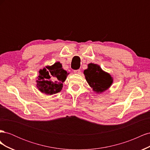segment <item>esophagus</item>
I'll return each instance as SVG.
<instances>
[{
    "mask_svg": "<svg viewBox=\"0 0 150 150\" xmlns=\"http://www.w3.org/2000/svg\"><path fill=\"white\" fill-rule=\"evenodd\" d=\"M81 72V70L80 69H77V70H74V74H79Z\"/></svg>",
    "mask_w": 150,
    "mask_h": 150,
    "instance_id": "obj_1",
    "label": "esophagus"
}]
</instances>
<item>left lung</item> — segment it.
<instances>
[{
  "label": "left lung",
  "mask_w": 150,
  "mask_h": 150,
  "mask_svg": "<svg viewBox=\"0 0 150 150\" xmlns=\"http://www.w3.org/2000/svg\"><path fill=\"white\" fill-rule=\"evenodd\" d=\"M84 74L90 87L96 93L104 92L110 88L113 83L111 76L94 63H89L87 69L84 71Z\"/></svg>",
  "instance_id": "8db88e82"
}]
</instances>
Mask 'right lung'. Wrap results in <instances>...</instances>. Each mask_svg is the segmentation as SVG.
<instances>
[{"label": "right lung", "instance_id": "add662e5", "mask_svg": "<svg viewBox=\"0 0 150 150\" xmlns=\"http://www.w3.org/2000/svg\"><path fill=\"white\" fill-rule=\"evenodd\" d=\"M60 62H55L52 66H47L40 69L36 80V86L42 93L52 95L60 92L63 83L69 73L63 69Z\"/></svg>", "mask_w": 150, "mask_h": 150}]
</instances>
